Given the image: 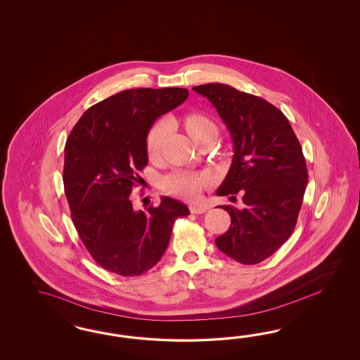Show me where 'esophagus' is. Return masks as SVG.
<instances>
[{
  "instance_id": "34e87169",
  "label": "esophagus",
  "mask_w": 360,
  "mask_h": 360,
  "mask_svg": "<svg viewBox=\"0 0 360 360\" xmlns=\"http://www.w3.org/2000/svg\"><path fill=\"white\" fill-rule=\"evenodd\" d=\"M210 206L206 203H202V205H191L190 206V212L191 214H203L207 211Z\"/></svg>"
}]
</instances>
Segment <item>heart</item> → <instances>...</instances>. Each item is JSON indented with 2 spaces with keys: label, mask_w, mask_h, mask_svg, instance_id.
<instances>
[{
  "label": "heart",
  "mask_w": 360,
  "mask_h": 360,
  "mask_svg": "<svg viewBox=\"0 0 360 360\" xmlns=\"http://www.w3.org/2000/svg\"><path fill=\"white\" fill-rule=\"evenodd\" d=\"M184 125L190 137L200 143L210 137H217L218 127L214 121L203 113H190L184 119ZM170 129L169 121L161 119L155 121L146 137V152L149 157H157L164 146L165 140ZM212 178L206 173H196L190 170H175L166 175L162 187L167 194L181 196L186 199H195L203 188L211 185Z\"/></svg>",
  "instance_id": "1"
}]
</instances>
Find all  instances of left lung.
Here are the masks:
<instances>
[{
  "label": "left lung",
  "instance_id": "left-lung-1",
  "mask_svg": "<svg viewBox=\"0 0 360 360\" xmlns=\"http://www.w3.org/2000/svg\"><path fill=\"white\" fill-rule=\"evenodd\" d=\"M193 89L217 108L233 141V160L217 194L240 193L244 203L241 210L221 206L231 226L215 244L240 264H259L295 231L307 185L302 148L286 116L266 100L220 83Z\"/></svg>",
  "mask_w": 360,
  "mask_h": 360
}]
</instances>
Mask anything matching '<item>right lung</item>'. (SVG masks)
I'll return each mask as SVG.
<instances>
[{
	"label": "right lung",
	"instance_id": "add662e5",
	"mask_svg": "<svg viewBox=\"0 0 360 360\" xmlns=\"http://www.w3.org/2000/svg\"><path fill=\"white\" fill-rule=\"evenodd\" d=\"M187 96L178 87L122 91L88 108L67 139L63 185L71 218L92 259L108 272H148L164 256L175 220L190 214L169 196L137 211L131 195L148 165L153 122Z\"/></svg>",
	"mask_w": 360,
	"mask_h": 360
}]
</instances>
